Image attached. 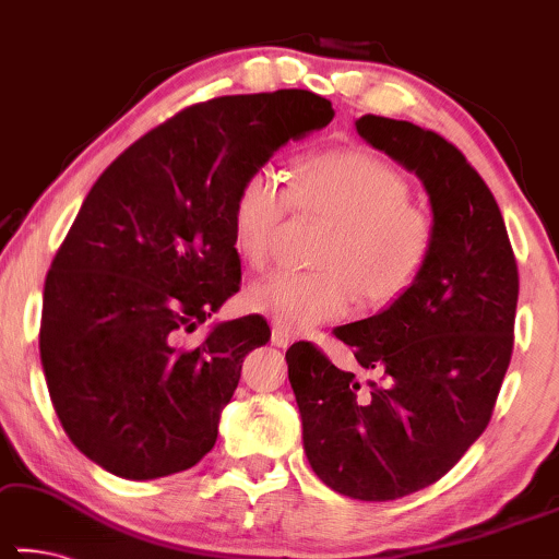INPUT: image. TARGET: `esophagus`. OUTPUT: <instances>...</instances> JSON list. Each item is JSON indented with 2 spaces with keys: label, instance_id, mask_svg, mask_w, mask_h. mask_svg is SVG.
Instances as JSON below:
<instances>
[{
  "label": "esophagus",
  "instance_id": "esophagus-1",
  "mask_svg": "<svg viewBox=\"0 0 559 559\" xmlns=\"http://www.w3.org/2000/svg\"><path fill=\"white\" fill-rule=\"evenodd\" d=\"M293 340H295V333L289 328H285V325H274L272 328V345L287 347L289 343H293Z\"/></svg>",
  "mask_w": 559,
  "mask_h": 559
}]
</instances>
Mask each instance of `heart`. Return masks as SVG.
<instances>
[{"label":"heart","instance_id":"obj_1","mask_svg":"<svg viewBox=\"0 0 559 559\" xmlns=\"http://www.w3.org/2000/svg\"><path fill=\"white\" fill-rule=\"evenodd\" d=\"M408 179L376 153L335 148L297 160L289 189L270 168L245 176L231 204V245L249 266L270 262L289 206L330 222L314 272H277L247 289L249 310L285 328L343 318L355 297L383 307L431 260L436 224Z\"/></svg>","mask_w":559,"mask_h":559}]
</instances>
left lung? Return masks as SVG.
<instances>
[{"label": "left lung", "instance_id": "left-lung-1", "mask_svg": "<svg viewBox=\"0 0 559 559\" xmlns=\"http://www.w3.org/2000/svg\"><path fill=\"white\" fill-rule=\"evenodd\" d=\"M355 131L424 183L431 260L385 310L335 328L355 373L312 343L285 360L312 472L345 497L391 501L439 481L487 428L512 358L520 277L497 201L456 145L380 116Z\"/></svg>", "mask_w": 559, "mask_h": 559}]
</instances>
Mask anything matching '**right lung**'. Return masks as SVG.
I'll list each match as a JSON object with an SVG mask.
<instances>
[{"mask_svg": "<svg viewBox=\"0 0 559 559\" xmlns=\"http://www.w3.org/2000/svg\"><path fill=\"white\" fill-rule=\"evenodd\" d=\"M310 91L191 105L93 183L45 280L39 360L78 451L120 479L186 472L214 449L260 314L186 333L239 293L231 204L245 176L333 120Z\"/></svg>", "mask_w": 559, "mask_h": 559, "instance_id": "right-lung-1", "label": "right lung"}]
</instances>
